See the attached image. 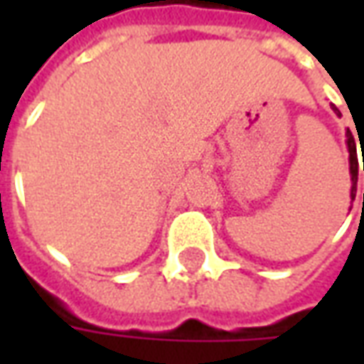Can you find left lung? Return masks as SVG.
<instances>
[{
  "label": "left lung",
  "instance_id": "1",
  "mask_svg": "<svg viewBox=\"0 0 364 364\" xmlns=\"http://www.w3.org/2000/svg\"><path fill=\"white\" fill-rule=\"evenodd\" d=\"M331 109L336 112L337 117H341V112L337 109L336 105H331ZM359 134V132H357ZM345 142H347V150H349V173H351V200H355V195H357V179H359V161H357V144L355 140L357 138H353L351 130L347 128V132H345ZM363 142V138L359 136V144ZM364 158V156H363ZM363 171H364V164H363ZM363 200H364V193H363Z\"/></svg>",
  "mask_w": 364,
  "mask_h": 364
}]
</instances>
